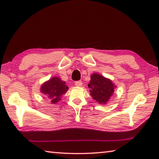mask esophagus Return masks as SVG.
Masks as SVG:
<instances>
[{
  "mask_svg": "<svg viewBox=\"0 0 159 159\" xmlns=\"http://www.w3.org/2000/svg\"><path fill=\"white\" fill-rule=\"evenodd\" d=\"M75 85L77 87H80L82 85V81L81 80H78V81L75 83Z\"/></svg>",
  "mask_w": 159,
  "mask_h": 159,
  "instance_id": "34e87169",
  "label": "esophagus"
}]
</instances>
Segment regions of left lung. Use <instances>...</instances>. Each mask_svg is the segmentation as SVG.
Here are the masks:
<instances>
[{
    "label": "left lung",
    "instance_id": "1",
    "mask_svg": "<svg viewBox=\"0 0 159 159\" xmlns=\"http://www.w3.org/2000/svg\"><path fill=\"white\" fill-rule=\"evenodd\" d=\"M88 86L93 99L103 105L108 102L116 88L111 80L95 73L90 75V80Z\"/></svg>",
    "mask_w": 159,
    "mask_h": 159
}]
</instances>
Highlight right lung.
Segmentation results:
<instances>
[{
    "label": "right lung",
    "instance_id": "obj_1",
    "mask_svg": "<svg viewBox=\"0 0 159 159\" xmlns=\"http://www.w3.org/2000/svg\"><path fill=\"white\" fill-rule=\"evenodd\" d=\"M69 87L60 78L53 77L42 85L40 91L47 95L52 103L56 104L59 100H61L62 95L66 93Z\"/></svg>",
    "mask_w": 159,
    "mask_h": 159
}]
</instances>
